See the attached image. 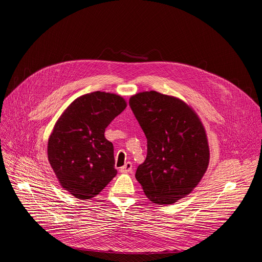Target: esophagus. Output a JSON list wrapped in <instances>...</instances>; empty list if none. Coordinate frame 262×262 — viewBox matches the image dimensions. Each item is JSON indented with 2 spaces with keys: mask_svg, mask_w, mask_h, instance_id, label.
<instances>
[{
  "mask_svg": "<svg viewBox=\"0 0 262 262\" xmlns=\"http://www.w3.org/2000/svg\"><path fill=\"white\" fill-rule=\"evenodd\" d=\"M133 170V164H132V162H126L125 164H124L123 167H121L120 168V172L121 173H128V172H130Z\"/></svg>",
  "mask_w": 262,
  "mask_h": 262,
  "instance_id": "1",
  "label": "esophagus"
}]
</instances>
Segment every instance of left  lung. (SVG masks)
<instances>
[{
	"mask_svg": "<svg viewBox=\"0 0 262 262\" xmlns=\"http://www.w3.org/2000/svg\"><path fill=\"white\" fill-rule=\"evenodd\" d=\"M129 106L147 139L146 158L136 171L146 198L157 205L186 198L209 164L201 119L183 100L157 91L130 96Z\"/></svg>",
	"mask_w": 262,
	"mask_h": 262,
	"instance_id": "1",
	"label": "left lung"
}]
</instances>
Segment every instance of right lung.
<instances>
[{"label":"right lung","instance_id":"1","mask_svg":"<svg viewBox=\"0 0 262 262\" xmlns=\"http://www.w3.org/2000/svg\"><path fill=\"white\" fill-rule=\"evenodd\" d=\"M126 106L121 95L95 91L74 100L55 123L48 159L60 186L76 199L98 195L117 175L114 145L104 133Z\"/></svg>","mask_w":262,"mask_h":262}]
</instances>
